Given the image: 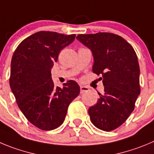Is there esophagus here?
Segmentation results:
<instances>
[{
  "label": "esophagus",
  "mask_w": 154,
  "mask_h": 154,
  "mask_svg": "<svg viewBox=\"0 0 154 154\" xmlns=\"http://www.w3.org/2000/svg\"><path fill=\"white\" fill-rule=\"evenodd\" d=\"M90 89L85 86H80V93H84L86 92H88Z\"/></svg>",
  "instance_id": "esophagus-1"
}]
</instances>
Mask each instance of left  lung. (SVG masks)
Here are the masks:
<instances>
[{"label":"left lung","mask_w":154,"mask_h":154,"mask_svg":"<svg viewBox=\"0 0 154 154\" xmlns=\"http://www.w3.org/2000/svg\"><path fill=\"white\" fill-rule=\"evenodd\" d=\"M77 38L90 48L93 72L101 74L104 93L89 109L92 123L105 131L115 130L133 112L140 93V67L135 51L122 37L110 32L80 34Z\"/></svg>","instance_id":"left-lung-1"}]
</instances>
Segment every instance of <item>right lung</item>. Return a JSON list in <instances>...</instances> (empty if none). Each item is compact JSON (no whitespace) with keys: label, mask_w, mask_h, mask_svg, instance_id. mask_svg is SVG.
Segmentation results:
<instances>
[{"label":"right lung","mask_w":154,"mask_h":154,"mask_svg":"<svg viewBox=\"0 0 154 154\" xmlns=\"http://www.w3.org/2000/svg\"><path fill=\"white\" fill-rule=\"evenodd\" d=\"M75 34L40 31L20 43L11 66L10 86L20 109L30 123L50 131L59 127L69 105L80 93L74 80L55 87L51 70L60 51L75 39Z\"/></svg>","instance_id":"1"}]
</instances>
